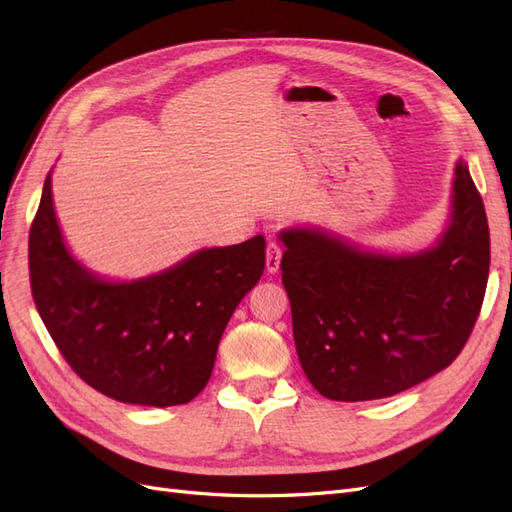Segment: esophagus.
Segmentation results:
<instances>
[{
    "instance_id": "esophagus-1",
    "label": "esophagus",
    "mask_w": 512,
    "mask_h": 512,
    "mask_svg": "<svg viewBox=\"0 0 512 512\" xmlns=\"http://www.w3.org/2000/svg\"><path fill=\"white\" fill-rule=\"evenodd\" d=\"M281 257H283V248L276 244V242H268V246H266V270L270 274L279 272Z\"/></svg>"
}]
</instances>
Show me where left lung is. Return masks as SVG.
I'll list each match as a JSON object with an SVG mask.
<instances>
[{
    "mask_svg": "<svg viewBox=\"0 0 512 512\" xmlns=\"http://www.w3.org/2000/svg\"><path fill=\"white\" fill-rule=\"evenodd\" d=\"M281 270L304 375L321 397H392L444 371L476 324L489 276V225L463 158L448 221L414 253L364 248L294 225L279 233Z\"/></svg>",
    "mask_w": 512,
    "mask_h": 512,
    "instance_id": "1",
    "label": "left lung"
}]
</instances>
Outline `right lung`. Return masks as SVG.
<instances>
[{
	"instance_id": "add662e5",
	"label": "right lung",
	"mask_w": 512,
	"mask_h": 512,
	"mask_svg": "<svg viewBox=\"0 0 512 512\" xmlns=\"http://www.w3.org/2000/svg\"><path fill=\"white\" fill-rule=\"evenodd\" d=\"M51 173L29 231L32 294L51 339L105 397L145 407L193 401L233 311L264 274L266 238L199 248L141 279H107L66 244Z\"/></svg>"
}]
</instances>
